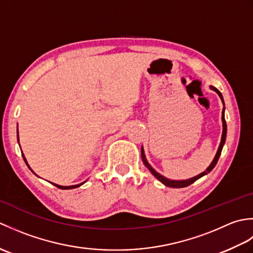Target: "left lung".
I'll use <instances>...</instances> for the list:
<instances>
[{
    "label": "left lung",
    "instance_id": "8db88e82",
    "mask_svg": "<svg viewBox=\"0 0 253 253\" xmlns=\"http://www.w3.org/2000/svg\"><path fill=\"white\" fill-rule=\"evenodd\" d=\"M210 88L215 91V92L219 95V98H221V100H222V102H223V104H224V99H223L222 93L219 92V91H218L215 87H213V85H210ZM224 105H225V104H224ZM224 112H225V106L223 107V112H222L223 133H222V140H221V143H219V147H218V150H217V152H216L215 158H214V160L212 161V163L210 164L209 168H208L206 170H204L203 173L199 174V175H197V176H195V177H192V178H190V179H186V180H170V179H169V178H166V177L162 176L161 174H159L158 171L155 170V169L152 168V166L148 163V161H147V159H146V155H144V151H143L142 148H141V158H142L143 164L147 166L148 169H149L150 171H151V173L153 174V176L155 177V178H158L161 182H162V184H164L165 186H168V187H170V188H184V187H187V186H189V185L193 184V182H195L196 180H198L199 178H201L202 176L207 175L208 173H210V171H211V170L214 169V166H215L216 163H217L219 155H221V152H222V149H223V146H224V143H225V140H226V132H227V126H226V121H225Z\"/></svg>",
    "mask_w": 253,
    "mask_h": 253
}]
</instances>
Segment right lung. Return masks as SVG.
Listing matches in <instances>:
<instances>
[{
	"label": "right lung",
	"instance_id": "1",
	"mask_svg": "<svg viewBox=\"0 0 253 253\" xmlns=\"http://www.w3.org/2000/svg\"><path fill=\"white\" fill-rule=\"evenodd\" d=\"M17 140L19 141V138H18V129H17ZM23 158H24V161L26 162V164L28 165V163H27V161H26V158H25V155L23 154ZM29 166V165H28ZM85 181H84V182H82V184H78V185H73V186H60V185H56V184H53L54 186H56L57 188H60V189H74V188H78L79 186H82V185H84Z\"/></svg>",
	"mask_w": 253,
	"mask_h": 253
}]
</instances>
